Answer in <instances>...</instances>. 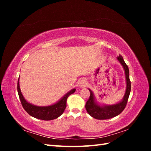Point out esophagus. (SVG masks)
Instances as JSON below:
<instances>
[{"mask_svg":"<svg viewBox=\"0 0 151 151\" xmlns=\"http://www.w3.org/2000/svg\"><path fill=\"white\" fill-rule=\"evenodd\" d=\"M87 84L88 83H87V81L84 78L81 79L79 81V86H81V87H85V86H86Z\"/></svg>","mask_w":151,"mask_h":151,"instance_id":"esophagus-1","label":"esophagus"}]
</instances>
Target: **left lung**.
<instances>
[{
  "mask_svg": "<svg viewBox=\"0 0 151 151\" xmlns=\"http://www.w3.org/2000/svg\"><path fill=\"white\" fill-rule=\"evenodd\" d=\"M116 58L118 62L121 63L125 71L127 84L125 93L122 101L116 104L111 105L100 104L97 102L93 91L89 89L90 91V97L88 101L86 102V109L89 115L94 118H96V119L106 120L115 117L123 111V109H125L127 105L131 91V83L129 78V67L125 63L121 55H120Z\"/></svg>",
  "mask_w": 151,
  "mask_h": 151,
  "instance_id": "1",
  "label": "left lung"
}]
</instances>
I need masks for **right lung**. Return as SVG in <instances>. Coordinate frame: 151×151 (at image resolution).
<instances>
[{
  "label": "right lung",
  "mask_w": 151,
  "mask_h": 151,
  "mask_svg": "<svg viewBox=\"0 0 151 151\" xmlns=\"http://www.w3.org/2000/svg\"><path fill=\"white\" fill-rule=\"evenodd\" d=\"M19 77L17 81V92L19 94L22 106L29 115L34 118L42 120H51L56 119L62 115L67 106V99L76 91V89H72L68 91L56 103L47 106H38L29 103L22 96L19 86Z\"/></svg>",
  "instance_id": "1"
}]
</instances>
